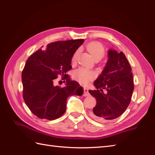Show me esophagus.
Here are the masks:
<instances>
[{"mask_svg": "<svg viewBox=\"0 0 155 155\" xmlns=\"http://www.w3.org/2000/svg\"><path fill=\"white\" fill-rule=\"evenodd\" d=\"M84 97H88L90 95L89 92H88V88H84Z\"/></svg>", "mask_w": 155, "mask_h": 155, "instance_id": "34e87169", "label": "esophagus"}]
</instances>
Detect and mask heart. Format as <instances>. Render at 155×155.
<instances>
[{"label":"heart","mask_w":155,"mask_h":155,"mask_svg":"<svg viewBox=\"0 0 155 155\" xmlns=\"http://www.w3.org/2000/svg\"><path fill=\"white\" fill-rule=\"evenodd\" d=\"M87 50L91 54L94 60L96 59H101L104 57V48L103 46L100 42H92L87 45ZM78 54V51H76L73 54L72 58V62H75ZM94 72L92 71L88 70V69L84 68H79L76 70L73 73V77L76 80H77L79 83L83 84H86L88 83V81L93 79L95 77Z\"/></svg>","instance_id":"1"}]
</instances>
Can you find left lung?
Segmentation results:
<instances>
[{
	"instance_id": "obj_1",
	"label": "left lung",
	"mask_w": 155,
	"mask_h": 155,
	"mask_svg": "<svg viewBox=\"0 0 155 155\" xmlns=\"http://www.w3.org/2000/svg\"><path fill=\"white\" fill-rule=\"evenodd\" d=\"M108 57L103 72L94 82L97 90L88 91L97 100L91 117L101 122L120 117L129 105L134 91L132 69L124 54L109 49Z\"/></svg>"
}]
</instances>
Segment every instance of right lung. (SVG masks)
I'll return each instance as SVG.
<instances>
[{"label":"right lung","mask_w":155,"mask_h":155,"mask_svg":"<svg viewBox=\"0 0 155 155\" xmlns=\"http://www.w3.org/2000/svg\"><path fill=\"white\" fill-rule=\"evenodd\" d=\"M84 41L77 39L52 42L27 59L22 72L23 98L38 118L50 120L59 118L65 113L69 96L83 95V88L67 73L72 68V57ZM58 75L66 80L65 87L54 85Z\"/></svg>","instance_id":"add662e5"}]
</instances>
